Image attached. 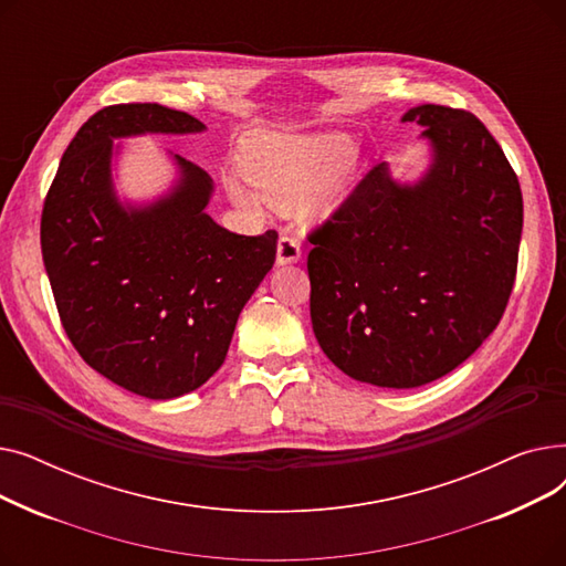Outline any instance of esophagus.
Masks as SVG:
<instances>
[{
	"label": "esophagus",
	"mask_w": 566,
	"mask_h": 566,
	"mask_svg": "<svg viewBox=\"0 0 566 566\" xmlns=\"http://www.w3.org/2000/svg\"><path fill=\"white\" fill-rule=\"evenodd\" d=\"M301 254H303V248H301L298 235L282 233L280 241H277V263H280V265L295 263V261L301 259Z\"/></svg>",
	"instance_id": "esophagus-1"
}]
</instances>
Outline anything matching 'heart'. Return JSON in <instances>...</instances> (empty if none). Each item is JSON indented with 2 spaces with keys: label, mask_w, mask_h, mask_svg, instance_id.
I'll return each mask as SVG.
<instances>
[{
  "label": "heart",
  "mask_w": 566,
  "mask_h": 566,
  "mask_svg": "<svg viewBox=\"0 0 566 566\" xmlns=\"http://www.w3.org/2000/svg\"><path fill=\"white\" fill-rule=\"evenodd\" d=\"M350 151L346 135L265 133L250 142L243 158L251 186L229 178L227 190L235 203L254 211L263 203L289 211L310 197L316 213H328L353 186L358 165L346 160Z\"/></svg>",
  "instance_id": "b5f03b06"
}]
</instances>
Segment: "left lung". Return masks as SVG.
Wrapping results in <instances>:
<instances>
[{"instance_id": "obj_1", "label": "left lung", "mask_w": 566, "mask_h": 566, "mask_svg": "<svg viewBox=\"0 0 566 566\" xmlns=\"http://www.w3.org/2000/svg\"><path fill=\"white\" fill-rule=\"evenodd\" d=\"M433 163L401 186L380 163L307 241L318 346L346 376L420 388L457 369L495 331L516 280L518 176L478 116L408 109Z\"/></svg>"}]
</instances>
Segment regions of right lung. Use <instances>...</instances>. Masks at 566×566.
Masks as SVG:
<instances>
[{
	"instance_id": "add662e5",
	"label": "right lung",
	"mask_w": 566,
	"mask_h": 566,
	"mask_svg": "<svg viewBox=\"0 0 566 566\" xmlns=\"http://www.w3.org/2000/svg\"><path fill=\"white\" fill-rule=\"evenodd\" d=\"M203 128L158 103L103 107L69 144L43 203V263L71 344L146 399L188 395L222 367L238 314L275 263L277 231L220 227L206 213L211 176L181 156L167 197L116 199L114 137Z\"/></svg>"
}]
</instances>
